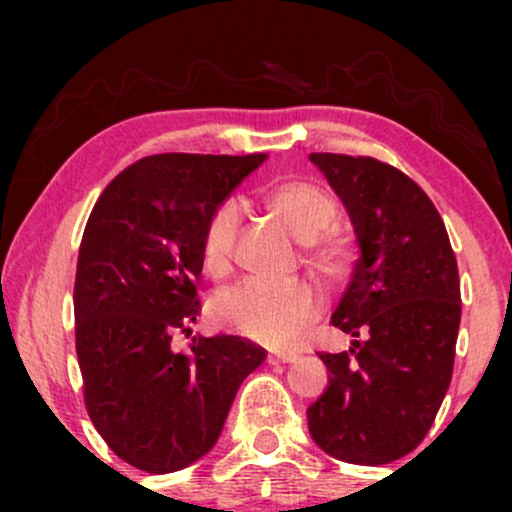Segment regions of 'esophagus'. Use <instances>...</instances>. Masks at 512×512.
Segmentation results:
<instances>
[{"label": "esophagus", "instance_id": "1", "mask_svg": "<svg viewBox=\"0 0 512 512\" xmlns=\"http://www.w3.org/2000/svg\"><path fill=\"white\" fill-rule=\"evenodd\" d=\"M298 358V354H293V351H279V354H269L267 361L276 366V363H293Z\"/></svg>", "mask_w": 512, "mask_h": 512}]
</instances>
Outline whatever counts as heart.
Instances as JSON below:
<instances>
[{
	"instance_id": "b5f03b06",
	"label": "heart",
	"mask_w": 512,
	"mask_h": 512,
	"mask_svg": "<svg viewBox=\"0 0 512 512\" xmlns=\"http://www.w3.org/2000/svg\"><path fill=\"white\" fill-rule=\"evenodd\" d=\"M262 199L298 238L305 240L317 264L332 267L337 262V245L325 236L337 219V204L322 187L308 180H276L264 187ZM238 226L236 202H221L211 211L202 231V260L209 272L221 274L228 267L236 248ZM322 308L325 298L308 281L245 279L216 298L214 317L223 327L255 342L286 346L313 325L322 315Z\"/></svg>"
}]
</instances>
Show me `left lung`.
<instances>
[{"label": "left lung", "instance_id": "1", "mask_svg": "<svg viewBox=\"0 0 512 512\" xmlns=\"http://www.w3.org/2000/svg\"><path fill=\"white\" fill-rule=\"evenodd\" d=\"M349 211L361 255L332 325L361 337L320 354L330 385L308 407L310 436L351 464L409 455L450 387L460 330V274L428 195L370 156L310 154Z\"/></svg>", "mask_w": 512, "mask_h": 512}]
</instances>
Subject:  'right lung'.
Listing matches in <instances>:
<instances>
[{"label":"right lung","mask_w":512,"mask_h":512,"mask_svg":"<svg viewBox=\"0 0 512 512\" xmlns=\"http://www.w3.org/2000/svg\"><path fill=\"white\" fill-rule=\"evenodd\" d=\"M264 158L146 156L88 216L74 281L84 402L108 448L149 474L207 455L240 383L267 358L233 334L173 349L199 315L204 223Z\"/></svg>","instance_id":"right-lung-1"}]
</instances>
